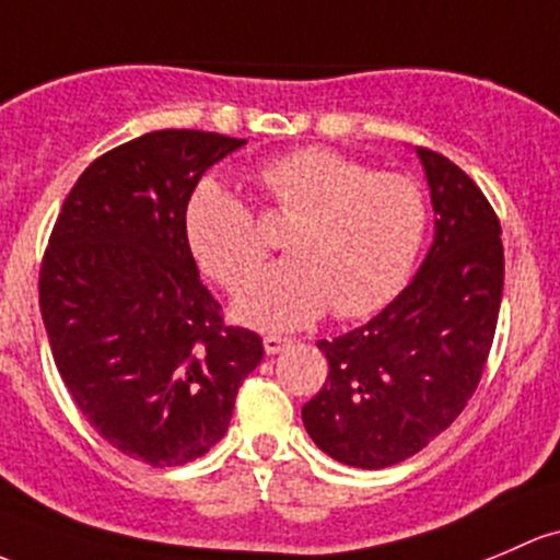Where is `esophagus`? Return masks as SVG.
Masks as SVG:
<instances>
[{
  "instance_id": "34e87169",
  "label": "esophagus",
  "mask_w": 560,
  "mask_h": 560,
  "mask_svg": "<svg viewBox=\"0 0 560 560\" xmlns=\"http://www.w3.org/2000/svg\"><path fill=\"white\" fill-rule=\"evenodd\" d=\"M290 346H292V340L281 338V335H265V338H262L265 354H279V351L290 349Z\"/></svg>"
}]
</instances>
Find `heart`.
Returning <instances> with one entry per match:
<instances>
[{
	"mask_svg": "<svg viewBox=\"0 0 560 560\" xmlns=\"http://www.w3.org/2000/svg\"><path fill=\"white\" fill-rule=\"evenodd\" d=\"M290 260L257 276L268 257L255 211L233 190L206 182L185 211V235L206 276L244 295L235 316L252 327L298 329L325 316L362 319L392 303L421 255L429 206L413 176L373 172L327 147H303L257 174Z\"/></svg>",
	"mask_w": 560,
	"mask_h": 560,
	"instance_id": "1",
	"label": "heart"
}]
</instances>
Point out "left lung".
Instances as JSON below:
<instances>
[{
	"mask_svg": "<svg viewBox=\"0 0 560 560\" xmlns=\"http://www.w3.org/2000/svg\"><path fill=\"white\" fill-rule=\"evenodd\" d=\"M434 241L416 279L368 325L319 340L329 375L303 405L305 432L335 462H405L467 408L486 370L504 287L502 225L456 163L419 147Z\"/></svg>",
	"mask_w": 560,
	"mask_h": 560,
	"instance_id": "1",
	"label": "left lung"
}]
</instances>
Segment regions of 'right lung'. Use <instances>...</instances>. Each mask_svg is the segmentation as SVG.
Segmentation results:
<instances>
[{
    "label": "right lung",
    "mask_w": 560,
    "mask_h": 560,
    "mask_svg": "<svg viewBox=\"0 0 560 560\" xmlns=\"http://www.w3.org/2000/svg\"><path fill=\"white\" fill-rule=\"evenodd\" d=\"M246 144L152 131L104 152L69 190L39 268V308L74 405L150 467H182L225 438L262 338L225 325L185 235L198 179Z\"/></svg>",
    "instance_id": "add662e5"
}]
</instances>
